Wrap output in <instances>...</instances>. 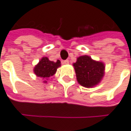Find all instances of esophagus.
<instances>
[{
  "mask_svg": "<svg viewBox=\"0 0 131 131\" xmlns=\"http://www.w3.org/2000/svg\"><path fill=\"white\" fill-rule=\"evenodd\" d=\"M63 64H69V60H64V61H63Z\"/></svg>",
  "mask_w": 131,
  "mask_h": 131,
  "instance_id": "esophagus-1",
  "label": "esophagus"
}]
</instances>
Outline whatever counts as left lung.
<instances>
[{
  "label": "left lung",
  "instance_id": "obj_1",
  "mask_svg": "<svg viewBox=\"0 0 131 131\" xmlns=\"http://www.w3.org/2000/svg\"><path fill=\"white\" fill-rule=\"evenodd\" d=\"M73 67L78 83L85 88H93L99 85L104 75V64L93 60L88 55L78 57L73 63Z\"/></svg>",
  "mask_w": 131,
  "mask_h": 131
}]
</instances>
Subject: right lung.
Instances as JSON below:
<instances>
[{
    "label": "right lung",
    "mask_w": 131,
    "mask_h": 131,
    "mask_svg": "<svg viewBox=\"0 0 131 131\" xmlns=\"http://www.w3.org/2000/svg\"><path fill=\"white\" fill-rule=\"evenodd\" d=\"M59 67H61V61L59 60L54 62L50 61L48 57H44L35 66L33 72L38 77L42 79L43 83H46L48 80L56 74L57 69Z\"/></svg>",
    "instance_id": "1"
}]
</instances>
